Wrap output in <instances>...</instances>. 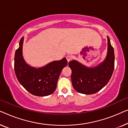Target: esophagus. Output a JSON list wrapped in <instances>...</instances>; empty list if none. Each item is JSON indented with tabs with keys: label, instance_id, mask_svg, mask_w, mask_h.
I'll return each instance as SVG.
<instances>
[{
	"label": "esophagus",
	"instance_id": "obj_1",
	"mask_svg": "<svg viewBox=\"0 0 128 128\" xmlns=\"http://www.w3.org/2000/svg\"><path fill=\"white\" fill-rule=\"evenodd\" d=\"M66 60H67V62H69L71 60L72 56L71 55H68V56H66Z\"/></svg>",
	"mask_w": 128,
	"mask_h": 128
}]
</instances>
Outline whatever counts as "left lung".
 Masks as SVG:
<instances>
[{
    "instance_id": "1",
    "label": "left lung",
    "mask_w": 128,
    "mask_h": 128,
    "mask_svg": "<svg viewBox=\"0 0 128 128\" xmlns=\"http://www.w3.org/2000/svg\"><path fill=\"white\" fill-rule=\"evenodd\" d=\"M107 54L103 62L88 67L77 60L68 63L71 69V81L75 90L84 94H94L108 84L114 69V51L107 36Z\"/></svg>"
}]
</instances>
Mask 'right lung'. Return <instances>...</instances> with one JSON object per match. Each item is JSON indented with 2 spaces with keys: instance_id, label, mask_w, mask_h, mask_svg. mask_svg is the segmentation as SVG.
<instances>
[{
  "instance_id": "add662e5",
  "label": "right lung",
  "mask_w": 128,
  "mask_h": 128,
  "mask_svg": "<svg viewBox=\"0 0 128 128\" xmlns=\"http://www.w3.org/2000/svg\"><path fill=\"white\" fill-rule=\"evenodd\" d=\"M24 38L19 42L14 57V71L20 84L30 94L36 96H47L55 91L62 70L67 65L66 58L53 61L40 68L28 64L22 56Z\"/></svg>"
}]
</instances>
